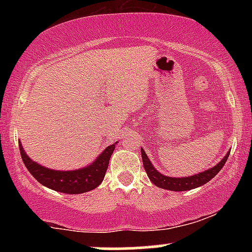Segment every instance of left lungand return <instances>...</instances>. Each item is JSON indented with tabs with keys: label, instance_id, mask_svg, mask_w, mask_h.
Returning a JSON list of instances; mask_svg holds the SVG:
<instances>
[{
	"label": "left lung",
	"instance_id": "8db88e82",
	"mask_svg": "<svg viewBox=\"0 0 252 252\" xmlns=\"http://www.w3.org/2000/svg\"><path fill=\"white\" fill-rule=\"evenodd\" d=\"M141 154H142L144 169H146L147 175H148V178L150 179V181H152L153 184L156 185L158 187H160V189L181 192V190H189L196 189V187L199 186H202V185H205L206 182H209L211 179L215 178V176L220 172V169L224 167V164L226 163L230 152H228L220 162L213 167V168L205 170V172L199 173V174H195L193 176H189V178H169V176L162 175L154 168V166H153L152 162L149 161L148 156L146 155V152H144L143 149H141Z\"/></svg>",
	"mask_w": 252,
	"mask_h": 252
}]
</instances>
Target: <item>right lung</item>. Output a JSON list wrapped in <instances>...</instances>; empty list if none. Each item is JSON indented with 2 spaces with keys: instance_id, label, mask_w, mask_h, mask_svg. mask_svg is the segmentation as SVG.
Listing matches in <instances>:
<instances>
[{
  "instance_id": "add662e5",
  "label": "right lung",
  "mask_w": 252,
  "mask_h": 252,
  "mask_svg": "<svg viewBox=\"0 0 252 252\" xmlns=\"http://www.w3.org/2000/svg\"><path fill=\"white\" fill-rule=\"evenodd\" d=\"M19 146L22 161H24L26 168L30 170L31 174L43 186L58 190V192L67 193V194L85 193L99 186L104 176H105L110 158H111V154L115 149V144L109 146L102 154L98 156L97 160L86 168L72 170V172H63V170L60 172V170L45 168L41 164H37L34 161H32L26 155L21 144H19Z\"/></svg>"
}]
</instances>
